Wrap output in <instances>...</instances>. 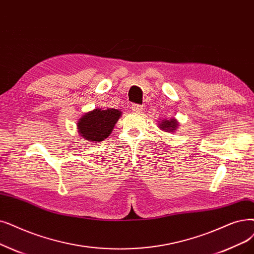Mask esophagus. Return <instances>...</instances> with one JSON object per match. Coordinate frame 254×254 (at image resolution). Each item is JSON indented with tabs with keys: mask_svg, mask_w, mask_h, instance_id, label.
Segmentation results:
<instances>
[{
	"mask_svg": "<svg viewBox=\"0 0 254 254\" xmlns=\"http://www.w3.org/2000/svg\"><path fill=\"white\" fill-rule=\"evenodd\" d=\"M130 109H131V111L135 112V113H140V112H142V109H143V108H142L141 105L134 104V105H131Z\"/></svg>",
	"mask_w": 254,
	"mask_h": 254,
	"instance_id": "34e87169",
	"label": "esophagus"
}]
</instances>
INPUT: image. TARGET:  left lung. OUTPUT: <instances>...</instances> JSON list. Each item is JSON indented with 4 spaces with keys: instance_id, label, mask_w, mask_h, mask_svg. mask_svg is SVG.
Listing matches in <instances>:
<instances>
[{
    "instance_id": "obj_1",
    "label": "left lung",
    "mask_w": 254,
    "mask_h": 254,
    "mask_svg": "<svg viewBox=\"0 0 254 254\" xmlns=\"http://www.w3.org/2000/svg\"><path fill=\"white\" fill-rule=\"evenodd\" d=\"M160 128H162L163 130H165V131H174L175 129H178L176 127H178V126H179V124H178V121H176V119H174V118H171L170 120H163V121H161L160 123Z\"/></svg>"
}]
</instances>
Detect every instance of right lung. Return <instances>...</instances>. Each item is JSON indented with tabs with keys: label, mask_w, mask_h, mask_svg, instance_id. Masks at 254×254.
<instances>
[{
	"label": "right lung",
	"mask_w": 254,
	"mask_h": 254,
	"mask_svg": "<svg viewBox=\"0 0 254 254\" xmlns=\"http://www.w3.org/2000/svg\"><path fill=\"white\" fill-rule=\"evenodd\" d=\"M120 116L121 112L117 109H94L79 119L76 125L79 134L90 142L104 141L112 133Z\"/></svg>",
	"instance_id": "obj_1"
}]
</instances>
